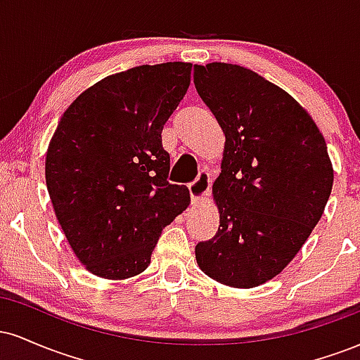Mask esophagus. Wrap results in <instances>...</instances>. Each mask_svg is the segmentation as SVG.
Here are the masks:
<instances>
[{
	"instance_id": "1",
	"label": "esophagus",
	"mask_w": 360,
	"mask_h": 360,
	"mask_svg": "<svg viewBox=\"0 0 360 360\" xmlns=\"http://www.w3.org/2000/svg\"><path fill=\"white\" fill-rule=\"evenodd\" d=\"M210 188H212V177L208 172H200L194 183L189 184V194H191V201L194 206H200L203 200L210 194Z\"/></svg>"
}]
</instances>
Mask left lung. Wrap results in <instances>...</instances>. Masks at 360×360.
Wrapping results in <instances>:
<instances>
[{"label":"left lung","mask_w":360,"mask_h":360,"mask_svg":"<svg viewBox=\"0 0 360 360\" xmlns=\"http://www.w3.org/2000/svg\"><path fill=\"white\" fill-rule=\"evenodd\" d=\"M194 86L225 134L213 183L220 226L196 245L206 276L255 288L295 259L323 214L332 160L316 123L291 94L237 64L194 65Z\"/></svg>","instance_id":"8db88e82"}]
</instances>
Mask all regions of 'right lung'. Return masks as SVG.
I'll use <instances>...</instances> for the list:
<instances>
[{"mask_svg":"<svg viewBox=\"0 0 360 360\" xmlns=\"http://www.w3.org/2000/svg\"><path fill=\"white\" fill-rule=\"evenodd\" d=\"M189 62L139 65L71 103L45 157V181L69 245L91 274L128 279L150 264L160 233L189 206L167 183L162 128L191 82Z\"/></svg>","mask_w":360,"mask_h":360,"instance_id":"add662e5","label":"right lung"}]
</instances>
